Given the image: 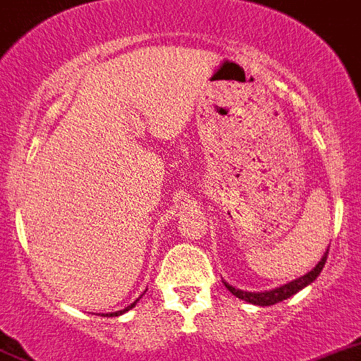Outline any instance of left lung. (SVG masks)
<instances>
[{
    "label": "left lung",
    "instance_id": "left-lung-1",
    "mask_svg": "<svg viewBox=\"0 0 361 361\" xmlns=\"http://www.w3.org/2000/svg\"><path fill=\"white\" fill-rule=\"evenodd\" d=\"M328 251H329V249H326L322 260L319 262V264L315 265V267H313L312 271L308 272V274L301 276V278L294 279V281L287 283V285H283V287L274 288V290H267V292H244V290H238V288L231 287V285H228L226 281H224V285H226V288L231 292V294L237 295L238 299H244V301L251 302V305H258V306L276 305V302H281V301H285V299L290 298V295L298 294V292L302 290V288H305L306 285H310V283H313V281H315V279H317V276L321 274L322 267H324V264H326V258H328Z\"/></svg>",
    "mask_w": 361,
    "mask_h": 361
}]
</instances>
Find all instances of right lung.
Here are the masks:
<instances>
[{
    "label": "right lung",
    "mask_w": 361,
    "mask_h": 361,
    "mask_svg": "<svg viewBox=\"0 0 361 361\" xmlns=\"http://www.w3.org/2000/svg\"><path fill=\"white\" fill-rule=\"evenodd\" d=\"M139 299H140V298H139ZM139 299H137V301H139ZM137 301H135V302H131V305H130V306H126V308H124V310H119V312L106 313V315H104V317H117V315H121V313H126L128 310H131V308H133L135 305H137ZM101 317H103V315H101Z\"/></svg>",
    "instance_id": "right-lung-1"
}]
</instances>
